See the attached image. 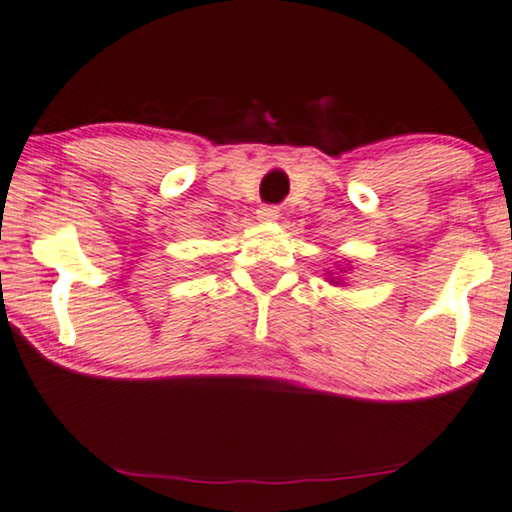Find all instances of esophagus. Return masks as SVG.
Returning a JSON list of instances; mask_svg holds the SVG:
<instances>
[{
  "instance_id": "obj_1",
  "label": "esophagus",
  "mask_w": 512,
  "mask_h": 512,
  "mask_svg": "<svg viewBox=\"0 0 512 512\" xmlns=\"http://www.w3.org/2000/svg\"><path fill=\"white\" fill-rule=\"evenodd\" d=\"M257 219H260V222H276L278 208L276 205H262V208L257 210Z\"/></svg>"
}]
</instances>
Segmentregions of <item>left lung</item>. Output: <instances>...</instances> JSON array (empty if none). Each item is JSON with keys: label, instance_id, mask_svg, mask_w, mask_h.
Listing matches in <instances>:
<instances>
[{"label": "left lung", "instance_id": "1", "mask_svg": "<svg viewBox=\"0 0 512 512\" xmlns=\"http://www.w3.org/2000/svg\"><path fill=\"white\" fill-rule=\"evenodd\" d=\"M331 283H338V278H331Z\"/></svg>", "mask_w": 512, "mask_h": 512}]
</instances>
